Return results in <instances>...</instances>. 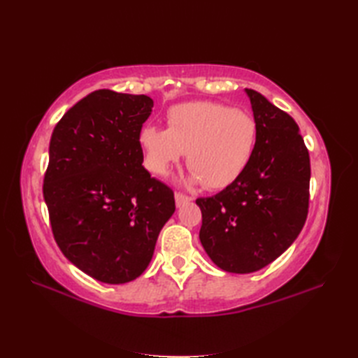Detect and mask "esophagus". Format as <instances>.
<instances>
[{
  "label": "esophagus",
  "mask_w": 358,
  "mask_h": 358,
  "mask_svg": "<svg viewBox=\"0 0 358 358\" xmlns=\"http://www.w3.org/2000/svg\"><path fill=\"white\" fill-rule=\"evenodd\" d=\"M191 200H192V196H189L183 192H175V203H177V206H181V204H185Z\"/></svg>",
  "instance_id": "obj_1"
}]
</instances>
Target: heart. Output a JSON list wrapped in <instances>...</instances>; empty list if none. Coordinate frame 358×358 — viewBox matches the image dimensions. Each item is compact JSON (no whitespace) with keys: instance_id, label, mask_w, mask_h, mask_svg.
Here are the masks:
<instances>
[{"instance_id":"1","label":"heart","mask_w":358,"mask_h":358,"mask_svg":"<svg viewBox=\"0 0 358 358\" xmlns=\"http://www.w3.org/2000/svg\"><path fill=\"white\" fill-rule=\"evenodd\" d=\"M166 121L167 129L148 126L140 134L144 164L152 173L166 175L187 152L194 180L223 189L245 172L254 155L258 127L248 112L196 101L173 106Z\"/></svg>"}]
</instances>
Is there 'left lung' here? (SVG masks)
Instances as JSON below:
<instances>
[{"label":"left lung","instance_id":"1","mask_svg":"<svg viewBox=\"0 0 358 358\" xmlns=\"http://www.w3.org/2000/svg\"><path fill=\"white\" fill-rule=\"evenodd\" d=\"M258 136L248 167L214 196L196 199L200 240L218 268L250 273L292 245L309 209V150L294 118L246 89Z\"/></svg>","mask_w":358,"mask_h":358}]
</instances>
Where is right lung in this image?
<instances>
[{
  "label": "right lung",
  "instance_id": "1",
  "mask_svg": "<svg viewBox=\"0 0 358 358\" xmlns=\"http://www.w3.org/2000/svg\"><path fill=\"white\" fill-rule=\"evenodd\" d=\"M154 101L100 89L53 129L43 195L64 257L109 285L140 277L175 210L172 189L143 167L140 134Z\"/></svg>",
  "mask_w": 358,
  "mask_h": 358
}]
</instances>
